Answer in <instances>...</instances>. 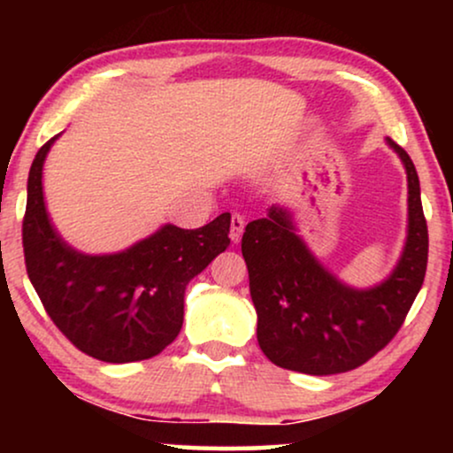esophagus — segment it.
<instances>
[{
	"label": "esophagus",
	"mask_w": 453,
	"mask_h": 453,
	"mask_svg": "<svg viewBox=\"0 0 453 453\" xmlns=\"http://www.w3.org/2000/svg\"><path fill=\"white\" fill-rule=\"evenodd\" d=\"M244 232V217L242 215H232V221H230V238L232 242H241V236Z\"/></svg>",
	"instance_id": "34e87169"
}]
</instances>
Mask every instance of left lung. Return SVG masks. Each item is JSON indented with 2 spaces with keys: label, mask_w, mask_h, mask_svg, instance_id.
I'll list each match as a JSON object with an SVG mask.
<instances>
[{
  "label": "left lung",
  "mask_w": 453,
  "mask_h": 453,
  "mask_svg": "<svg viewBox=\"0 0 453 453\" xmlns=\"http://www.w3.org/2000/svg\"><path fill=\"white\" fill-rule=\"evenodd\" d=\"M407 170L409 226L392 274L368 289L342 283L319 264L288 209L244 227L242 257L257 311V342L270 362L304 375H336L362 366L396 336L428 264V226L419 179L407 150L388 138Z\"/></svg>",
  "instance_id": "8db88e82"
}]
</instances>
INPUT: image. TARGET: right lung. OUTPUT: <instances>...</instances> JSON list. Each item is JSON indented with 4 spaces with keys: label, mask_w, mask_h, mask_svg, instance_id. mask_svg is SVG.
<instances>
[{
    "label": "right lung",
    "mask_w": 453,
    "mask_h": 453,
    "mask_svg": "<svg viewBox=\"0 0 453 453\" xmlns=\"http://www.w3.org/2000/svg\"><path fill=\"white\" fill-rule=\"evenodd\" d=\"M50 138L35 155L23 219L25 266L46 313L87 356L111 364L149 360L179 336L187 283L230 244V212L197 230L165 223L111 256H87L57 234L42 191Z\"/></svg>",
    "instance_id": "1"
}]
</instances>
